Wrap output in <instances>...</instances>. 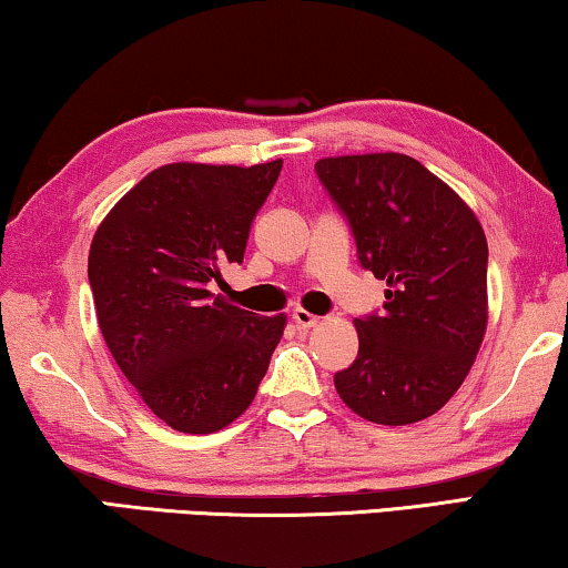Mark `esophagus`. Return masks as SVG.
<instances>
[{
    "mask_svg": "<svg viewBox=\"0 0 568 568\" xmlns=\"http://www.w3.org/2000/svg\"><path fill=\"white\" fill-rule=\"evenodd\" d=\"M292 321L297 323L300 331H310V328H315L317 323H321V317L313 315V313H307V310H294Z\"/></svg>",
    "mask_w": 568,
    "mask_h": 568,
    "instance_id": "obj_1",
    "label": "esophagus"
}]
</instances>
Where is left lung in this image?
Returning <instances> with one entry per match:
<instances>
[{
  "label": "left lung",
  "mask_w": 568,
  "mask_h": 568,
  "mask_svg": "<svg viewBox=\"0 0 568 568\" xmlns=\"http://www.w3.org/2000/svg\"><path fill=\"white\" fill-rule=\"evenodd\" d=\"M315 173L352 227L362 268L387 282L383 310L354 321L359 354L333 383L367 422H422L453 398L484 341V227L408 154L325 158Z\"/></svg>",
  "instance_id": "left-lung-1"
}]
</instances>
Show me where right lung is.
Here are the masks:
<instances>
[{"label":"right lung","instance_id":"1","mask_svg":"<svg viewBox=\"0 0 568 568\" xmlns=\"http://www.w3.org/2000/svg\"><path fill=\"white\" fill-rule=\"evenodd\" d=\"M282 173L173 162L142 178L100 224L88 278L100 331L142 400L175 432L212 434L251 406L284 315L212 292L243 263L251 224Z\"/></svg>","mask_w":568,"mask_h":568}]
</instances>
